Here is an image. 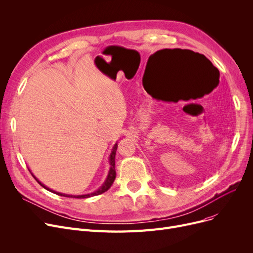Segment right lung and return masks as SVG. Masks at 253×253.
<instances>
[{
    "mask_svg": "<svg viewBox=\"0 0 253 253\" xmlns=\"http://www.w3.org/2000/svg\"><path fill=\"white\" fill-rule=\"evenodd\" d=\"M117 148H118V144H117V142H116V143H115V145L113 147L112 152H111L110 158H109V162H110L111 167H110L108 176H106V178H105L104 182L102 183V185H101V187H100L98 190H96V191H94V192H92V193H89V194H85V195H68V194H62V193H59V192H56V191H53V190L49 189L48 187H46L45 184H43L41 181H40V180H39V179H38V178H37V177L32 173V171H31L30 169H29V170H30V172L32 173V175L34 176V178H35V179H36L40 184H41L44 189H46L47 191H49V192H51V193H54V194H56V195L63 196V197H68V198H78V199H84V198H89V197H93V196H97V195H100V194H102V193H104V192L108 191V190L112 187V184H113V182H114V180H115V178H116L115 156H116Z\"/></svg>",
    "mask_w": 253,
    "mask_h": 253,
    "instance_id": "1",
    "label": "right lung"
}]
</instances>
